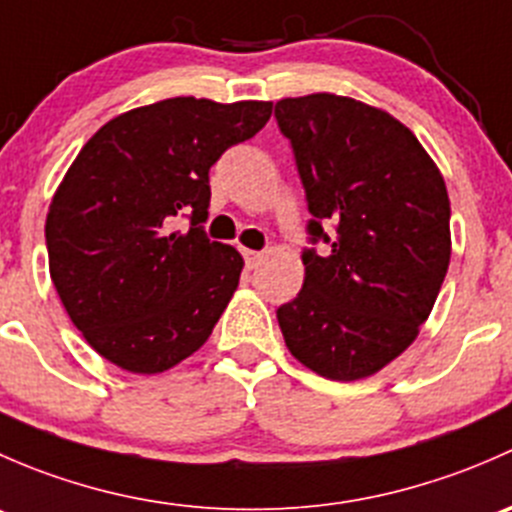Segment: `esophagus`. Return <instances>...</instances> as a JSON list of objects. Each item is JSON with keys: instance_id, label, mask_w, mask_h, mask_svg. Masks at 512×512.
<instances>
[{"instance_id": "esophagus-1", "label": "esophagus", "mask_w": 512, "mask_h": 512, "mask_svg": "<svg viewBox=\"0 0 512 512\" xmlns=\"http://www.w3.org/2000/svg\"><path fill=\"white\" fill-rule=\"evenodd\" d=\"M240 252H242V257H245L247 267H257V265H260L262 255H265V252H260V250H247V247H242Z\"/></svg>"}]
</instances>
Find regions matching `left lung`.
I'll return each mask as SVG.
<instances>
[{
  "instance_id": "1",
  "label": "left lung",
  "mask_w": 512,
  "mask_h": 512,
  "mask_svg": "<svg viewBox=\"0 0 512 512\" xmlns=\"http://www.w3.org/2000/svg\"><path fill=\"white\" fill-rule=\"evenodd\" d=\"M307 208L304 285L277 309L294 359L332 381L376 374L416 339L451 262V203L436 163L386 111L347 96L282 98ZM335 230L332 231L331 227Z\"/></svg>"
}]
</instances>
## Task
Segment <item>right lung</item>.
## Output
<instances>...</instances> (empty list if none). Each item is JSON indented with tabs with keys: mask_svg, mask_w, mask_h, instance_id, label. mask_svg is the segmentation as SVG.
<instances>
[{
	"mask_svg": "<svg viewBox=\"0 0 512 512\" xmlns=\"http://www.w3.org/2000/svg\"><path fill=\"white\" fill-rule=\"evenodd\" d=\"M270 116V101L165 98L81 148L49 205L46 250L71 322L103 359L158 374L208 342L245 265L203 230L210 168ZM178 214L188 233L169 232Z\"/></svg>",
	"mask_w": 512,
	"mask_h": 512,
	"instance_id": "1",
	"label": "right lung"
}]
</instances>
